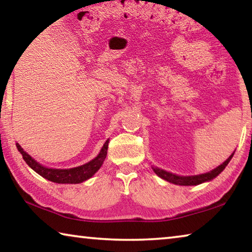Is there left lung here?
Wrapping results in <instances>:
<instances>
[{"instance_id": "1", "label": "left lung", "mask_w": 252, "mask_h": 252, "mask_svg": "<svg viewBox=\"0 0 252 252\" xmlns=\"http://www.w3.org/2000/svg\"><path fill=\"white\" fill-rule=\"evenodd\" d=\"M233 157V153L230 156L227 160H225L222 164H220L219 167H217L216 169H213L212 171L208 172V173H203V174H199V176H193V177H180V176H176V174L170 173L167 171H163V170H160L158 168H153V171H155L158 176L160 178L164 179L171 183H174V185H180V186H197L200 185V183L206 182V181H210L213 178H216L219 173L223 171V169L227 167V164L231 160V158Z\"/></svg>"}]
</instances>
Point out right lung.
Here are the masks:
<instances>
[{
  "label": "right lung",
  "instance_id": "obj_1",
  "mask_svg": "<svg viewBox=\"0 0 252 252\" xmlns=\"http://www.w3.org/2000/svg\"><path fill=\"white\" fill-rule=\"evenodd\" d=\"M108 144L109 139L106 140L101 152L95 159L81 165V167L65 170L45 168L40 163H37L35 160L32 159V157L29 156L27 152L23 151V149L21 148L19 143H16V148L21 152V155H22L24 161L29 164V167H31L36 173H39L40 176L48 179V180L55 183H81L88 180L89 178H91L101 168V165L103 164L105 157L108 155Z\"/></svg>",
  "mask_w": 252,
  "mask_h": 252
}]
</instances>
